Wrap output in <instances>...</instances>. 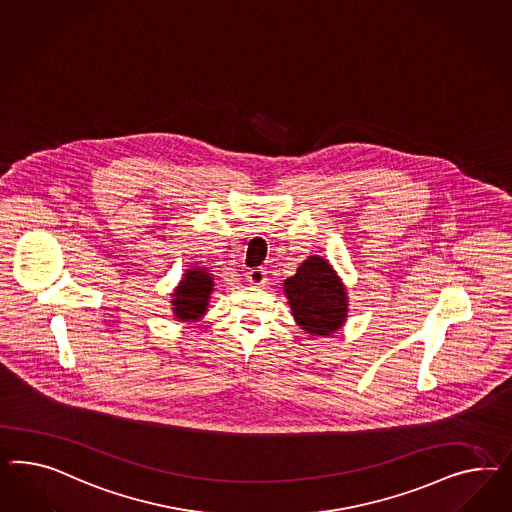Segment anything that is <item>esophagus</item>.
I'll list each match as a JSON object with an SVG mask.
<instances>
[{
	"instance_id": "1",
	"label": "esophagus",
	"mask_w": 512,
	"mask_h": 512,
	"mask_svg": "<svg viewBox=\"0 0 512 512\" xmlns=\"http://www.w3.org/2000/svg\"><path fill=\"white\" fill-rule=\"evenodd\" d=\"M246 279H248L249 285H264L266 283V272H264L263 268H253V270H249L246 272Z\"/></svg>"
}]
</instances>
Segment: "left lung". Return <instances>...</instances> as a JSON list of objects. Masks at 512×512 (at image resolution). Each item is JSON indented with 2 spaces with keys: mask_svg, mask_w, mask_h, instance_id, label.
I'll return each mask as SVG.
<instances>
[{
  "mask_svg": "<svg viewBox=\"0 0 512 512\" xmlns=\"http://www.w3.org/2000/svg\"><path fill=\"white\" fill-rule=\"evenodd\" d=\"M283 289L292 317L311 335H332L345 324L348 298L341 279L322 257L313 255L300 264Z\"/></svg>",
  "mask_w": 512,
  "mask_h": 512,
  "instance_id": "8db88e82",
  "label": "left lung"
}]
</instances>
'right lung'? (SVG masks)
Listing matches in <instances>:
<instances>
[{"label": "right lung", "mask_w": 512, "mask_h": 512, "mask_svg": "<svg viewBox=\"0 0 512 512\" xmlns=\"http://www.w3.org/2000/svg\"><path fill=\"white\" fill-rule=\"evenodd\" d=\"M214 289L212 276L207 268L197 266L192 270H186L179 287L171 294V304L175 317L184 322H194L207 313L210 292Z\"/></svg>", "instance_id": "add662e5"}]
</instances>
